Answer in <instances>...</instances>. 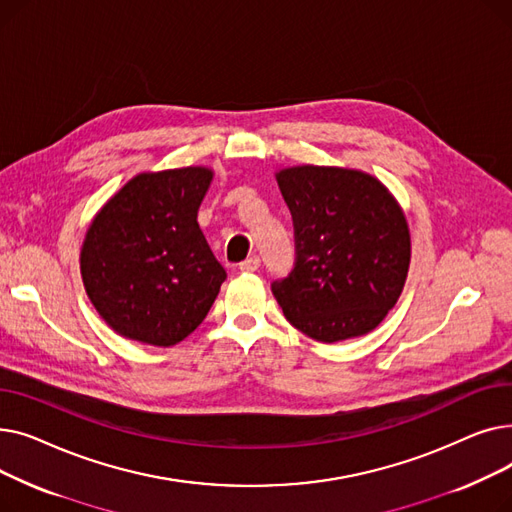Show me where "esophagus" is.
Listing matches in <instances>:
<instances>
[{
    "instance_id": "1",
    "label": "esophagus",
    "mask_w": 512,
    "mask_h": 512,
    "mask_svg": "<svg viewBox=\"0 0 512 512\" xmlns=\"http://www.w3.org/2000/svg\"><path fill=\"white\" fill-rule=\"evenodd\" d=\"M261 265V259L257 257V255H251V257H247L245 261H242L240 265H238V270L240 272H247V274H251V272H257V267Z\"/></svg>"
}]
</instances>
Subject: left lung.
Instances as JSON below:
<instances>
[{
    "instance_id": "obj_1",
    "label": "left lung",
    "mask_w": 512,
    "mask_h": 512,
    "mask_svg": "<svg viewBox=\"0 0 512 512\" xmlns=\"http://www.w3.org/2000/svg\"><path fill=\"white\" fill-rule=\"evenodd\" d=\"M297 261L272 284L290 324L317 342L363 336L396 305L411 263L405 213L371 174L292 166L276 174Z\"/></svg>"
}]
</instances>
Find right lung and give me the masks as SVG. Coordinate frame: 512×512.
<instances>
[{
  "label": "right lung",
  "mask_w": 512,
  "mask_h": 512,
  "mask_svg": "<svg viewBox=\"0 0 512 512\" xmlns=\"http://www.w3.org/2000/svg\"><path fill=\"white\" fill-rule=\"evenodd\" d=\"M211 178L203 166L137 174L93 218L80 274L120 336L172 346L197 330L218 297L226 270L197 222Z\"/></svg>",
  "instance_id": "1"
}]
</instances>
